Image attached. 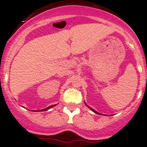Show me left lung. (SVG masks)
Instances as JSON below:
<instances>
[{
	"label": "left lung",
	"mask_w": 147,
	"mask_h": 147,
	"mask_svg": "<svg viewBox=\"0 0 147 147\" xmlns=\"http://www.w3.org/2000/svg\"><path fill=\"white\" fill-rule=\"evenodd\" d=\"M86 104V106H88V108H89V109H90L91 111H93V112H94V113H96V114H98V115H102V114H100V113H98V112H97V111H96L95 110H94V109H92V108L89 107V106H88L86 104Z\"/></svg>",
	"instance_id": "8db88e82"
}]
</instances>
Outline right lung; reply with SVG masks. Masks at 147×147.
<instances>
[{"label":"right lung","mask_w":147,"mask_h":147,"mask_svg":"<svg viewBox=\"0 0 147 147\" xmlns=\"http://www.w3.org/2000/svg\"><path fill=\"white\" fill-rule=\"evenodd\" d=\"M57 104H55V105H52V106H48V108H46V109H42V110H40V111H48V110H49V109H51V108H52V107H54V106H56ZM37 112V111H36Z\"/></svg>","instance_id":"right-lung-1"}]
</instances>
